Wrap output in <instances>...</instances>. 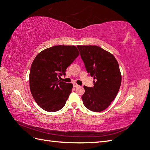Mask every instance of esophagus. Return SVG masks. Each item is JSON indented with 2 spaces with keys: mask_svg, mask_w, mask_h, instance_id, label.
<instances>
[{
  "mask_svg": "<svg viewBox=\"0 0 150 150\" xmlns=\"http://www.w3.org/2000/svg\"><path fill=\"white\" fill-rule=\"evenodd\" d=\"M79 86L77 84V83H74V88H77V87H79Z\"/></svg>",
  "mask_w": 150,
  "mask_h": 150,
  "instance_id": "34e87169",
  "label": "esophagus"
}]
</instances>
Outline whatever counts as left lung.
<instances>
[{
	"label": "left lung",
	"mask_w": 150,
	"mask_h": 150,
	"mask_svg": "<svg viewBox=\"0 0 150 150\" xmlns=\"http://www.w3.org/2000/svg\"><path fill=\"white\" fill-rule=\"evenodd\" d=\"M86 70L93 77L94 86H83V105L93 112H101L116 98L121 83L119 64L109 52L96 45H77Z\"/></svg>",
	"instance_id": "1"
}]
</instances>
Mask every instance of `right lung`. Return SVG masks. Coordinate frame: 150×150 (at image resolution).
I'll use <instances>...</instances> for the list:
<instances>
[{"label": "right lung", "instance_id": "1", "mask_svg": "<svg viewBox=\"0 0 150 150\" xmlns=\"http://www.w3.org/2000/svg\"><path fill=\"white\" fill-rule=\"evenodd\" d=\"M75 46L56 45L38 54L31 64L29 74L30 92L41 109L56 112L64 106L71 92L72 83L59 80L79 56Z\"/></svg>", "mask_w": 150, "mask_h": 150}]
</instances>
